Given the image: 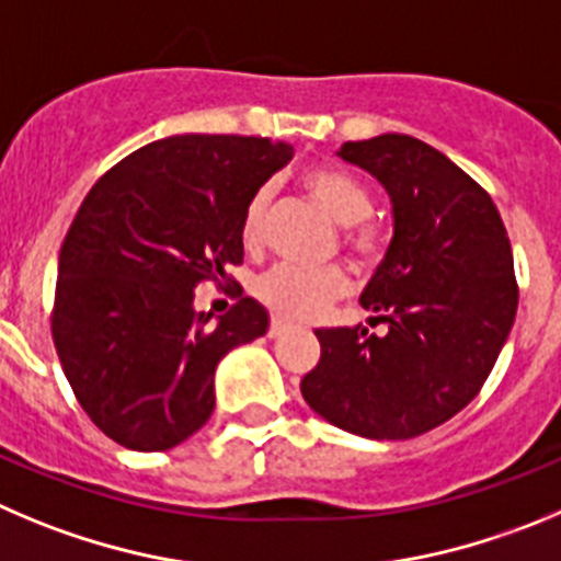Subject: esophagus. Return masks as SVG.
<instances>
[{"label": "esophagus", "instance_id": "obj_1", "mask_svg": "<svg viewBox=\"0 0 561 561\" xmlns=\"http://www.w3.org/2000/svg\"><path fill=\"white\" fill-rule=\"evenodd\" d=\"M287 329V323L282 321V318H271V323H268V337H279L282 332H285Z\"/></svg>", "mask_w": 561, "mask_h": 561}]
</instances>
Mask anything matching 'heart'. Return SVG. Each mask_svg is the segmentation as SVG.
<instances>
[{"instance_id": "1", "label": "heart", "mask_w": 561, "mask_h": 561, "mask_svg": "<svg viewBox=\"0 0 561 561\" xmlns=\"http://www.w3.org/2000/svg\"><path fill=\"white\" fill-rule=\"evenodd\" d=\"M298 185L307 193L321 213H327L334 224H343V243L348 254L363 268H374L387 254V232L374 216V196L368 185L352 171L337 165H312L298 174ZM271 191L256 187L249 196L240 216V243L249 251H256L265 240V221H268ZM352 282L343 268L301 271L293 265H276L268 274L254 282V296L263 307L285 321H312L327 307L348 293Z\"/></svg>"}]
</instances>
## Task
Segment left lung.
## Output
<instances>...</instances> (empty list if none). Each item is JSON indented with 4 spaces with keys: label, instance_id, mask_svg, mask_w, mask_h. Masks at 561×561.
<instances>
[{
    "label": "left lung",
    "instance_id": "left-lung-1",
    "mask_svg": "<svg viewBox=\"0 0 561 561\" xmlns=\"http://www.w3.org/2000/svg\"><path fill=\"white\" fill-rule=\"evenodd\" d=\"M385 185L392 243L363 293L368 329H318L307 404L345 432L407 439L479 396L517 312L512 245L490 193L412 135L348 140L337 151Z\"/></svg>",
    "mask_w": 561,
    "mask_h": 561
}]
</instances>
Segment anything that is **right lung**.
Listing matches in <instances>:
<instances>
[{"label":"right lung","mask_w":561,"mask_h":561,"mask_svg":"<svg viewBox=\"0 0 561 561\" xmlns=\"http://www.w3.org/2000/svg\"><path fill=\"white\" fill-rule=\"evenodd\" d=\"M290 157L268 138L174 135L88 191L60 245L51 340L80 407L118 446L169 451L198 432L216 410V365L268 329L238 285L213 328L192 287L234 284L245 202Z\"/></svg>","instance_id":"obj_1"}]
</instances>
